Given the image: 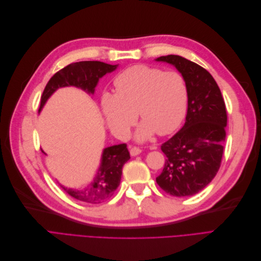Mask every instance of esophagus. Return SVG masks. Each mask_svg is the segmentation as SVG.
Returning a JSON list of instances; mask_svg holds the SVG:
<instances>
[{
    "label": "esophagus",
    "instance_id": "obj_1",
    "mask_svg": "<svg viewBox=\"0 0 261 261\" xmlns=\"http://www.w3.org/2000/svg\"><path fill=\"white\" fill-rule=\"evenodd\" d=\"M129 152H130L132 155H137V154H139L141 152V149L138 148V147H130Z\"/></svg>",
    "mask_w": 261,
    "mask_h": 261
}]
</instances>
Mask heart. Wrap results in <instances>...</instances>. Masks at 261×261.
Returning <instances> with one entry per match:
<instances>
[{"label": "heart", "instance_id": "b5f03b06", "mask_svg": "<svg viewBox=\"0 0 261 261\" xmlns=\"http://www.w3.org/2000/svg\"><path fill=\"white\" fill-rule=\"evenodd\" d=\"M114 86L116 93L102 94L101 107L110 129L117 137H127L137 111L144 120L136 134L138 140H146L154 133L170 135L183 123L189 93L180 73L134 65L116 76Z\"/></svg>", "mask_w": 261, "mask_h": 261}]
</instances>
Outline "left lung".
Returning <instances> with one entry per match:
<instances>
[{"label": "left lung", "instance_id": "1", "mask_svg": "<svg viewBox=\"0 0 261 261\" xmlns=\"http://www.w3.org/2000/svg\"><path fill=\"white\" fill-rule=\"evenodd\" d=\"M156 61L177 68L187 83L189 97L184 126L161 145L167 159L155 180L167 194L193 196L206 187L220 169L227 124L225 103L207 69L179 55Z\"/></svg>", "mask_w": 261, "mask_h": 261}]
</instances>
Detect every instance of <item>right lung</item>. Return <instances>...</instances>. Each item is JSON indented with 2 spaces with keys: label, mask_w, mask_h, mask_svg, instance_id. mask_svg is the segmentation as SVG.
Here are the masks:
<instances>
[{
  "label": "right lung",
  "mask_w": 261,
  "mask_h": 261,
  "mask_svg": "<svg viewBox=\"0 0 261 261\" xmlns=\"http://www.w3.org/2000/svg\"><path fill=\"white\" fill-rule=\"evenodd\" d=\"M117 65H110L99 61H83L72 63L55 73L46 84L41 96L39 111L51 94L61 87L75 86L89 93L94 92L99 78L111 73ZM130 159L127 145L121 144L103 150L100 168L93 181L81 189L61 186L77 200L89 203H100L109 199L120 185L123 165Z\"/></svg>",
  "instance_id": "add662e5"
}]
</instances>
